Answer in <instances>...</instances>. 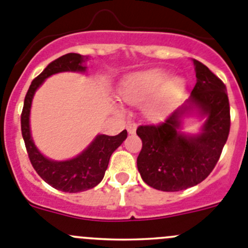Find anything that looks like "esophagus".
Wrapping results in <instances>:
<instances>
[{
  "mask_svg": "<svg viewBox=\"0 0 248 248\" xmlns=\"http://www.w3.org/2000/svg\"><path fill=\"white\" fill-rule=\"evenodd\" d=\"M136 128H138L136 123H130V124H128V126H126V130H128L129 134H134L136 131Z\"/></svg>",
  "mask_w": 248,
  "mask_h": 248,
  "instance_id": "obj_1",
  "label": "esophagus"
}]
</instances>
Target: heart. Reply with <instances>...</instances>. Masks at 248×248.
<instances>
[{
  "label": "heart",
  "instance_id": "b5f03b06",
  "mask_svg": "<svg viewBox=\"0 0 248 248\" xmlns=\"http://www.w3.org/2000/svg\"><path fill=\"white\" fill-rule=\"evenodd\" d=\"M166 79V75L158 70L139 72L129 77L120 90V96L125 102L130 104H141L151 98L155 93L156 94L147 106V114L152 118H157L165 112L174 97L183 88L181 79L173 78L166 83L160 91Z\"/></svg>",
  "mask_w": 248,
  "mask_h": 248
}]
</instances>
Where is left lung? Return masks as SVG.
<instances>
[{
	"label": "left lung",
	"mask_w": 248,
	"mask_h": 248,
	"mask_svg": "<svg viewBox=\"0 0 248 248\" xmlns=\"http://www.w3.org/2000/svg\"><path fill=\"white\" fill-rule=\"evenodd\" d=\"M197 83L189 103L208 115L203 133L178 134L186 107L177 109L158 124L136 129L142 141L138 170L146 185L163 192H178L203 182L214 170L230 133V104L221 79L201 61L194 60Z\"/></svg>",
	"instance_id": "8db88e82"
}]
</instances>
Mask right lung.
<instances>
[{
	"label": "right lung",
	"instance_id": "add662e5",
	"mask_svg": "<svg viewBox=\"0 0 248 248\" xmlns=\"http://www.w3.org/2000/svg\"><path fill=\"white\" fill-rule=\"evenodd\" d=\"M87 59V56L70 53L51 61L44 71L31 81L20 114L22 136L33 169L47 185L66 193L83 192L96 187L103 179L109 158L114 150H117L128 136L126 130H123L115 136L98 135L81 155L62 162L47 160L36 150L29 131V112L34 92L50 75L62 71H85L83 62H86Z\"/></svg>",
	"mask_w": 248,
	"mask_h": 248
}]
</instances>
